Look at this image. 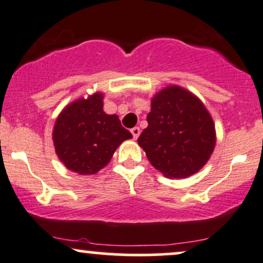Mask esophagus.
I'll return each mask as SVG.
<instances>
[{
	"label": "esophagus",
	"mask_w": 263,
	"mask_h": 263,
	"mask_svg": "<svg viewBox=\"0 0 263 263\" xmlns=\"http://www.w3.org/2000/svg\"><path fill=\"white\" fill-rule=\"evenodd\" d=\"M130 132L133 134V138H134V139H138L139 135H140V128H139V126H134V128H133Z\"/></svg>",
	"instance_id": "obj_1"
}]
</instances>
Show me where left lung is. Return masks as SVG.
Here are the masks:
<instances>
[{"label":"left lung","mask_w":263,"mask_h":263,"mask_svg":"<svg viewBox=\"0 0 263 263\" xmlns=\"http://www.w3.org/2000/svg\"><path fill=\"white\" fill-rule=\"evenodd\" d=\"M138 143L156 170L184 178L205 165L214 150V123L196 96L170 86L153 98Z\"/></svg>","instance_id":"1"}]
</instances>
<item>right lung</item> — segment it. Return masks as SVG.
Instances as JSON below:
<instances>
[{"label": "right lung", "instance_id": "1", "mask_svg": "<svg viewBox=\"0 0 263 263\" xmlns=\"http://www.w3.org/2000/svg\"><path fill=\"white\" fill-rule=\"evenodd\" d=\"M103 95L77 100L61 112L52 132L59 159L79 175H93L112 159L122 141L132 139L118 116L103 112Z\"/></svg>", "mask_w": 263, "mask_h": 263}]
</instances>
